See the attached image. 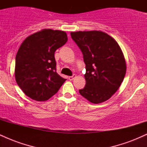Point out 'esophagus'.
<instances>
[{"label":"esophagus","mask_w":147,"mask_h":147,"mask_svg":"<svg viewBox=\"0 0 147 147\" xmlns=\"http://www.w3.org/2000/svg\"><path fill=\"white\" fill-rule=\"evenodd\" d=\"M75 77H76V75H73L72 76H70V77H68L69 80H70V81L73 80V79H75Z\"/></svg>","instance_id":"esophagus-1"}]
</instances>
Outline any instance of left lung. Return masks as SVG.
I'll return each instance as SVG.
<instances>
[{"instance_id":"left-lung-1","label":"left lung","mask_w":147,"mask_h":147,"mask_svg":"<svg viewBox=\"0 0 147 147\" xmlns=\"http://www.w3.org/2000/svg\"><path fill=\"white\" fill-rule=\"evenodd\" d=\"M70 35L86 64V86L79 93L93 104L105 102L118 90L126 74L120 47L113 38L101 31H79Z\"/></svg>"}]
</instances>
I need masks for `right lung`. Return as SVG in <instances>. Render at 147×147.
<instances>
[{
	"label": "right lung",
	"mask_w": 147,
	"mask_h": 147,
	"mask_svg": "<svg viewBox=\"0 0 147 147\" xmlns=\"http://www.w3.org/2000/svg\"><path fill=\"white\" fill-rule=\"evenodd\" d=\"M67 41L65 32L45 29L22 43L16 56L15 78L27 96L41 102L59 90L66 79L57 72L55 52Z\"/></svg>",
	"instance_id": "1"
}]
</instances>
